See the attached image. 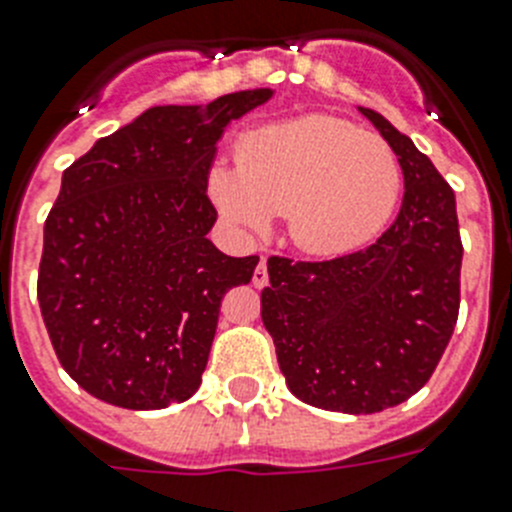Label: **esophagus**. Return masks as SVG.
<instances>
[{"mask_svg":"<svg viewBox=\"0 0 512 512\" xmlns=\"http://www.w3.org/2000/svg\"><path fill=\"white\" fill-rule=\"evenodd\" d=\"M269 284V271H266V261L261 259L259 266L253 269V287H266Z\"/></svg>","mask_w":512,"mask_h":512,"instance_id":"1","label":"esophagus"}]
</instances>
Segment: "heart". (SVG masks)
<instances>
[{"label": "heart", "instance_id": "heart-1", "mask_svg": "<svg viewBox=\"0 0 512 512\" xmlns=\"http://www.w3.org/2000/svg\"><path fill=\"white\" fill-rule=\"evenodd\" d=\"M210 194L230 223L253 233L284 215L289 241L328 259L382 233L400 202L402 171L377 135L338 117L305 115L248 133L238 169H212Z\"/></svg>", "mask_w": 512, "mask_h": 512}]
</instances>
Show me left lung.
I'll list each match as a JSON object with an SVG mask.
<instances>
[{"label": "left lung", "mask_w": 512, "mask_h": 512, "mask_svg": "<svg viewBox=\"0 0 512 512\" xmlns=\"http://www.w3.org/2000/svg\"><path fill=\"white\" fill-rule=\"evenodd\" d=\"M400 161V215L377 243L330 261L269 259L261 320L289 392L312 408L369 415L431 379L459 318L454 192L379 112L359 107Z\"/></svg>", "instance_id": "8db88e82"}]
</instances>
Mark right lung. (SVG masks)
<instances>
[{
  "mask_svg": "<svg viewBox=\"0 0 512 512\" xmlns=\"http://www.w3.org/2000/svg\"><path fill=\"white\" fill-rule=\"evenodd\" d=\"M271 97L151 107L63 171L38 302L61 366L97 400L161 410L200 390L220 302L259 264L207 238V176L225 128Z\"/></svg>",
  "mask_w": 512,
  "mask_h": 512,
  "instance_id": "obj_1",
  "label": "right lung"
}]
</instances>
